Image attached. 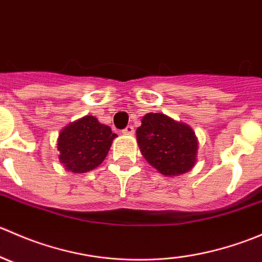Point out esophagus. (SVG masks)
<instances>
[{
	"instance_id": "esophagus-1",
	"label": "esophagus",
	"mask_w": 262,
	"mask_h": 262,
	"mask_svg": "<svg viewBox=\"0 0 262 262\" xmlns=\"http://www.w3.org/2000/svg\"><path fill=\"white\" fill-rule=\"evenodd\" d=\"M123 133L124 134H128V136H133V134H134V128L132 125H128L125 129H124Z\"/></svg>"
}]
</instances>
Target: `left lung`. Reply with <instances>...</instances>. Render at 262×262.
Wrapping results in <instances>:
<instances>
[{"mask_svg": "<svg viewBox=\"0 0 262 262\" xmlns=\"http://www.w3.org/2000/svg\"><path fill=\"white\" fill-rule=\"evenodd\" d=\"M139 149L147 162L165 176H178L194 167L198 138L187 124L160 113H149L137 128Z\"/></svg>", "mask_w": 262, "mask_h": 262, "instance_id": "1", "label": "left lung"}]
</instances>
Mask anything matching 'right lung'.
<instances>
[{
	"mask_svg": "<svg viewBox=\"0 0 262 262\" xmlns=\"http://www.w3.org/2000/svg\"><path fill=\"white\" fill-rule=\"evenodd\" d=\"M115 137L112 128L95 116H83L60 130L57 144L60 163L71 172H89L105 160Z\"/></svg>",
	"mask_w": 262,
	"mask_h": 262,
	"instance_id": "obj_1",
	"label": "right lung"
}]
</instances>
